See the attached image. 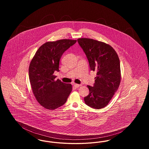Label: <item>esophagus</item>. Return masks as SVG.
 I'll return each instance as SVG.
<instances>
[{"instance_id":"1","label":"esophagus","mask_w":149,"mask_h":149,"mask_svg":"<svg viewBox=\"0 0 149 149\" xmlns=\"http://www.w3.org/2000/svg\"><path fill=\"white\" fill-rule=\"evenodd\" d=\"M81 85L80 84H74V86L75 88H79V86H80Z\"/></svg>"}]
</instances>
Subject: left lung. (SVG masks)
Returning a JSON list of instances; mask_svg holds the SVG:
<instances>
[{"mask_svg": "<svg viewBox=\"0 0 149 149\" xmlns=\"http://www.w3.org/2000/svg\"><path fill=\"white\" fill-rule=\"evenodd\" d=\"M85 52L91 70L97 71L93 86L87 85L89 93L85 104L99 109L107 106L118 89L120 82V61L113 48L101 41L88 38H78Z\"/></svg>", "mask_w": 149, "mask_h": 149, "instance_id": "left-lung-1", "label": "left lung"}]
</instances>
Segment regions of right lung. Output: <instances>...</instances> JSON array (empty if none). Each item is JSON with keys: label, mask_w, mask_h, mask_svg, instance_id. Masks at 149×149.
I'll return each mask as SVG.
<instances>
[{"label": "right lung", "mask_w": 149, "mask_h": 149, "mask_svg": "<svg viewBox=\"0 0 149 149\" xmlns=\"http://www.w3.org/2000/svg\"><path fill=\"white\" fill-rule=\"evenodd\" d=\"M77 40L63 39L47 42L36 51L29 66V78L37 102L47 109L62 106L72 91V85L55 80L59 71V62L63 53Z\"/></svg>", "instance_id": "right-lung-1"}]
</instances>
